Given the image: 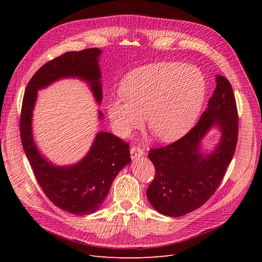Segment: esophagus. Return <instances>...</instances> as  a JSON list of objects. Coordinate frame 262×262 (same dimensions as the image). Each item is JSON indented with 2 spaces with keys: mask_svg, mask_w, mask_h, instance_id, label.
I'll return each mask as SVG.
<instances>
[{
  "mask_svg": "<svg viewBox=\"0 0 262 262\" xmlns=\"http://www.w3.org/2000/svg\"><path fill=\"white\" fill-rule=\"evenodd\" d=\"M144 155V150L141 148V147H138V146H133L130 148V156L133 159L137 158V157H140V156H143Z\"/></svg>",
  "mask_w": 262,
  "mask_h": 262,
  "instance_id": "1",
  "label": "esophagus"
}]
</instances>
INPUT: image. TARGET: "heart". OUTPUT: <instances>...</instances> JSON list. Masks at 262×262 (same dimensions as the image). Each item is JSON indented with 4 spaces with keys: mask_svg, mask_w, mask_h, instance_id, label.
Here are the masks:
<instances>
[{
    "mask_svg": "<svg viewBox=\"0 0 262 262\" xmlns=\"http://www.w3.org/2000/svg\"><path fill=\"white\" fill-rule=\"evenodd\" d=\"M122 96L110 99L108 116L117 135L127 137L142 125L163 141H174L196 120L205 99V78L193 66L159 61L124 77Z\"/></svg>",
    "mask_w": 262,
    "mask_h": 262,
    "instance_id": "b5f03b06",
    "label": "heart"
}]
</instances>
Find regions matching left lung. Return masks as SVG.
I'll use <instances>...</instances> for the list:
<instances>
[{
    "label": "left lung",
    "instance_id": "8db88e82",
    "mask_svg": "<svg viewBox=\"0 0 262 262\" xmlns=\"http://www.w3.org/2000/svg\"><path fill=\"white\" fill-rule=\"evenodd\" d=\"M215 82L208 107L196 125L177 141L149 149L148 158L156 172L146 196L164 215H185L203 206L221 184L235 154L239 132L235 94L224 76L216 75ZM213 125L220 127L222 140L211 155H202L199 143Z\"/></svg>",
    "mask_w": 262,
    "mask_h": 262
}]
</instances>
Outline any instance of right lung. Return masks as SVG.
Segmentation results:
<instances>
[{
	"instance_id": "right-lung-1",
	"label": "right lung",
	"mask_w": 262,
	"mask_h": 262,
	"mask_svg": "<svg viewBox=\"0 0 262 262\" xmlns=\"http://www.w3.org/2000/svg\"><path fill=\"white\" fill-rule=\"evenodd\" d=\"M102 51L96 48L67 52L41 67L26 86L20 116V138L37 183L58 208L76 215L99 209L118 173L130 162L129 144L110 133H99L88 155L71 167H55L41 156L32 135V116L37 90L62 77H79L89 82L98 103L102 101ZM103 114L100 113V118Z\"/></svg>"
}]
</instances>
